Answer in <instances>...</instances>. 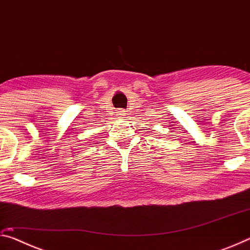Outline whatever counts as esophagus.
<instances>
[{
    "mask_svg": "<svg viewBox=\"0 0 250 250\" xmlns=\"http://www.w3.org/2000/svg\"><path fill=\"white\" fill-rule=\"evenodd\" d=\"M125 115H126V113H125V110H120V111H119V116H120L121 118H124Z\"/></svg>",
    "mask_w": 250,
    "mask_h": 250,
    "instance_id": "obj_1",
    "label": "esophagus"
}]
</instances>
